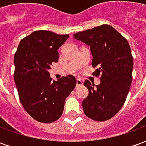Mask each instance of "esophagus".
<instances>
[{
	"label": "esophagus",
	"mask_w": 146,
	"mask_h": 146,
	"mask_svg": "<svg viewBox=\"0 0 146 146\" xmlns=\"http://www.w3.org/2000/svg\"><path fill=\"white\" fill-rule=\"evenodd\" d=\"M83 84H84L83 80H81L80 79L76 80V85L77 86H82Z\"/></svg>",
	"instance_id": "34e87169"
}]
</instances>
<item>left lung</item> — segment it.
Segmentation results:
<instances>
[{"label":"left lung","instance_id":"1","mask_svg":"<svg viewBox=\"0 0 146 146\" xmlns=\"http://www.w3.org/2000/svg\"><path fill=\"white\" fill-rule=\"evenodd\" d=\"M76 40L90 46L93 59V73L101 82L95 85L86 80L84 85L89 91L82 102L84 113L95 121L111 119L126 101L132 81L133 57L127 39L110 25L78 32Z\"/></svg>","mask_w":146,"mask_h":146}]
</instances>
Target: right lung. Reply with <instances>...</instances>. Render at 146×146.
I'll return each mask as SVG.
<instances>
[{
  "label": "right lung",
  "instance_id": "right-lung-1",
  "mask_svg": "<svg viewBox=\"0 0 146 146\" xmlns=\"http://www.w3.org/2000/svg\"><path fill=\"white\" fill-rule=\"evenodd\" d=\"M69 34L36 30L21 40L15 54L14 80L21 103L28 114L40 123L59 119L66 98L76 84L73 75L52 80L48 73L58 60V49Z\"/></svg>",
  "mask_w": 146,
  "mask_h": 146
}]
</instances>
